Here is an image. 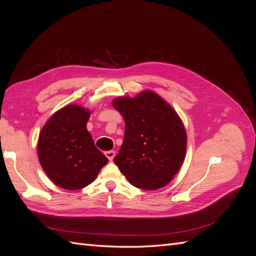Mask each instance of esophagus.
<instances>
[{
  "label": "esophagus",
  "mask_w": 256,
  "mask_h": 256,
  "mask_svg": "<svg viewBox=\"0 0 256 256\" xmlns=\"http://www.w3.org/2000/svg\"><path fill=\"white\" fill-rule=\"evenodd\" d=\"M104 154H106V157L108 159H109L110 161H112L114 159V157H115V152L114 150H108V152H104Z\"/></svg>",
  "instance_id": "1"
}]
</instances>
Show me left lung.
I'll return each mask as SVG.
<instances>
[{
    "label": "left lung",
    "instance_id": "1",
    "mask_svg": "<svg viewBox=\"0 0 256 256\" xmlns=\"http://www.w3.org/2000/svg\"><path fill=\"white\" fill-rule=\"evenodd\" d=\"M112 106L125 120V136L114 162L129 182L157 190L171 182L187 150L184 122L157 92L145 90L134 97L120 96Z\"/></svg>",
    "mask_w": 256,
    "mask_h": 256
}]
</instances>
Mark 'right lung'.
Segmentation results:
<instances>
[{
	"instance_id": "1",
	"label": "right lung",
	"mask_w": 256,
	"mask_h": 256,
	"mask_svg": "<svg viewBox=\"0 0 256 256\" xmlns=\"http://www.w3.org/2000/svg\"><path fill=\"white\" fill-rule=\"evenodd\" d=\"M90 113L88 108L67 104L50 116L38 136L40 166L49 180L63 189L86 187L108 164L86 128Z\"/></svg>"
}]
</instances>
